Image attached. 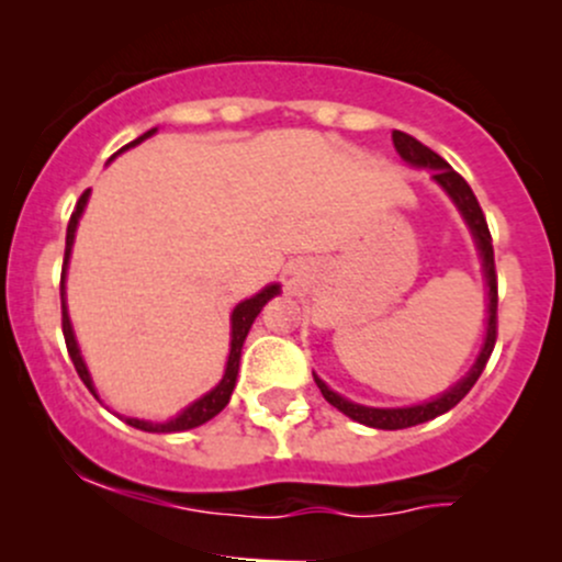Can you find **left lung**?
<instances>
[{
  "label": "left lung",
  "mask_w": 562,
  "mask_h": 562,
  "mask_svg": "<svg viewBox=\"0 0 562 562\" xmlns=\"http://www.w3.org/2000/svg\"><path fill=\"white\" fill-rule=\"evenodd\" d=\"M391 140H394L396 151L405 162L418 168H429L432 171V179L443 187L446 192L451 195V201L457 203L462 217L468 220L470 231L475 236V245H479L481 260H484V274H486V285H490V317H486V337H484V348H481L479 359H475L473 370L468 372V378L457 383L454 389H449L446 394H440L438 400L432 402H424V405H413V407H364V405H356V402H348L345 396L334 394L321 378L315 375L317 389L321 394L326 396V402H331L337 411H342L345 416H350L353 422L367 424V427H375V429H405V427H416V424L429 422V418H438L443 416L446 411L457 405V402L464 400L470 389L475 386V381L481 378L484 372L486 361H490L492 350H495V339H497V274H495V249H492V234H490V225H486L484 212L479 206V198L473 195L468 181L459 176L449 162L443 160L440 155H435L429 146H424L422 140H416L413 135L402 133V130H394L391 133Z\"/></svg>",
  "instance_id": "8db88e82"
}]
</instances>
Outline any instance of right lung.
Returning <instances> with one entry per match:
<instances>
[{"label":"right lung","instance_id":"1","mask_svg":"<svg viewBox=\"0 0 562 562\" xmlns=\"http://www.w3.org/2000/svg\"><path fill=\"white\" fill-rule=\"evenodd\" d=\"M155 133V130H149V133H144L140 138H135L133 144L127 146H135L140 144L144 138H149V135ZM124 146V149H127ZM87 198H89V190H83V195L78 198L76 203V212L70 214V223H67V241H65V266H61V334H65V345H67V353H70L72 359V367H76L78 378H81L83 383H87V389L94 394V386H92V378H89V370L87 364H83L81 353H78V345H76V337H72V328H70V317H67V307H65V269H67V258H70V247H72V236H76V225H78V217H81L83 206H87ZM280 293V285H269L263 288L260 293H255L252 299H245V302L239 304V307L234 310V315H231V353H228V367H225V375L223 381L217 383L209 394H203L201 400L192 402L187 411H181L179 416L171 418V422L166 424H151V422H140V418H127L130 427L135 429H144V432H184V429H192V427H201V424H206L209 418L217 416L220 411H223L225 405H228L231 400V391L236 386V375H239V359H241V345H245V337L249 331V326H252V321L258 317L260 310H263V304L269 302L271 296H277ZM98 396V394H94Z\"/></svg>","mask_w":562,"mask_h":562}]
</instances>
